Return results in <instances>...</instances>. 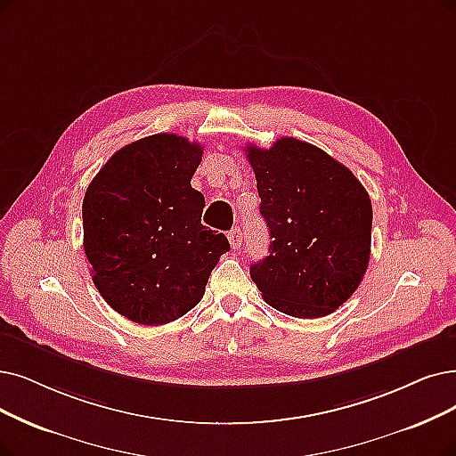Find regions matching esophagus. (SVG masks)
<instances>
[{
	"mask_svg": "<svg viewBox=\"0 0 456 456\" xmlns=\"http://www.w3.org/2000/svg\"><path fill=\"white\" fill-rule=\"evenodd\" d=\"M228 241H230V247H232L233 250L241 248V243H243V230H241L240 226L232 228L230 233H228Z\"/></svg>",
	"mask_w": 456,
	"mask_h": 456,
	"instance_id": "1",
	"label": "esophagus"
}]
</instances>
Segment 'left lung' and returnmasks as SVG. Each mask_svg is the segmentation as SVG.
Wrapping results in <instances>:
<instances>
[{"label": "left lung", "mask_w": 456, "mask_h": 456, "mask_svg": "<svg viewBox=\"0 0 456 456\" xmlns=\"http://www.w3.org/2000/svg\"><path fill=\"white\" fill-rule=\"evenodd\" d=\"M247 159L269 228V256L250 265L267 305L294 318H322L352 297L370 258L372 204L361 181L313 143H250Z\"/></svg>", "instance_id": "8db88e82"}]
</instances>
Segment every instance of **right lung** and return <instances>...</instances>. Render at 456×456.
Here are the masks:
<instances>
[{"mask_svg":"<svg viewBox=\"0 0 456 456\" xmlns=\"http://www.w3.org/2000/svg\"><path fill=\"white\" fill-rule=\"evenodd\" d=\"M202 145L153 134L116 151L82 204L94 284L116 313L142 325L187 314L204 297L230 243L202 224L204 194L191 187Z\"/></svg>","mask_w":456,"mask_h":456,"instance_id":"1","label":"right lung"}]
</instances>
